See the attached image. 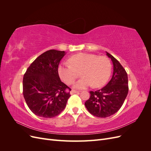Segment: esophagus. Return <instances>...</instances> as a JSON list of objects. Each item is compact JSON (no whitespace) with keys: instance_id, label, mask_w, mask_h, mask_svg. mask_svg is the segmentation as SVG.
I'll use <instances>...</instances> for the list:
<instances>
[{"instance_id":"esophagus-1","label":"esophagus","mask_w":151,"mask_h":151,"mask_svg":"<svg viewBox=\"0 0 151 151\" xmlns=\"http://www.w3.org/2000/svg\"><path fill=\"white\" fill-rule=\"evenodd\" d=\"M79 92V91H77L75 90H72L70 91V94H78Z\"/></svg>"}]
</instances>
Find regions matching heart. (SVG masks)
Instances as JSON below:
<instances>
[{"label": "heart", "mask_w": 151, "mask_h": 151, "mask_svg": "<svg viewBox=\"0 0 151 151\" xmlns=\"http://www.w3.org/2000/svg\"><path fill=\"white\" fill-rule=\"evenodd\" d=\"M80 72L82 78L74 84L77 89H85L92 85L93 88L104 86L111 73V63L104 56L94 54L80 53L68 59V63L58 66V75L67 84H72L78 77Z\"/></svg>", "instance_id": "obj_1"}]
</instances>
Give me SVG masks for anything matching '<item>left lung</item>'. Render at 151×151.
Listing matches in <instances>:
<instances>
[{
	"instance_id": "obj_1",
	"label": "left lung",
	"mask_w": 151,
	"mask_h": 151,
	"mask_svg": "<svg viewBox=\"0 0 151 151\" xmlns=\"http://www.w3.org/2000/svg\"><path fill=\"white\" fill-rule=\"evenodd\" d=\"M113 65L111 80L101 89L90 91L89 99L85 106L89 112L99 118H106L116 113L123 105L129 92L128 76L120 63L106 52Z\"/></svg>"
}]
</instances>
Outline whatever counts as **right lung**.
<instances>
[{
  "mask_svg": "<svg viewBox=\"0 0 151 151\" xmlns=\"http://www.w3.org/2000/svg\"><path fill=\"white\" fill-rule=\"evenodd\" d=\"M64 51L50 50L36 58L26 70L22 81L23 96L36 115L53 118L66 106L70 88L61 81L58 67Z\"/></svg>",
  "mask_w": 151,
  "mask_h": 151,
  "instance_id": "obj_1",
  "label": "right lung"
}]
</instances>
